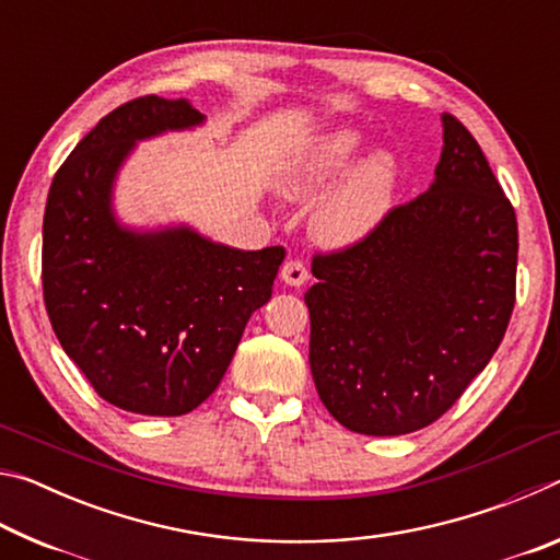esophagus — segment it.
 <instances>
[{
	"label": "esophagus",
	"mask_w": 560,
	"mask_h": 560,
	"mask_svg": "<svg viewBox=\"0 0 560 560\" xmlns=\"http://www.w3.org/2000/svg\"><path fill=\"white\" fill-rule=\"evenodd\" d=\"M279 277H281L283 283H287V287H303V283L308 281V269H306V264H303V261L291 259V261L283 264Z\"/></svg>",
	"instance_id": "1"
}]
</instances>
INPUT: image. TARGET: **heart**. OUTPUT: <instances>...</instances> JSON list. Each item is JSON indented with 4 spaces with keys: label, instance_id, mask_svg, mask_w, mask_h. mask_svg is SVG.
<instances>
[{
    "label": "heart",
    "instance_id": "heart-1",
    "mask_svg": "<svg viewBox=\"0 0 560 560\" xmlns=\"http://www.w3.org/2000/svg\"><path fill=\"white\" fill-rule=\"evenodd\" d=\"M363 143V132L355 126L318 132L289 158L279 173V189L289 200H306L339 175ZM397 177L400 170L395 158L387 150H371L320 197L311 217L314 234L330 246H353L368 240L393 210Z\"/></svg>",
    "mask_w": 560,
    "mask_h": 560
}]
</instances>
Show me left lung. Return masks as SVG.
Here are the masks:
<instances>
[{
  "mask_svg": "<svg viewBox=\"0 0 560 560\" xmlns=\"http://www.w3.org/2000/svg\"><path fill=\"white\" fill-rule=\"evenodd\" d=\"M442 143L417 200L311 267V375L350 432L428 428L485 371L514 311V207L477 140L447 113Z\"/></svg>",
  "mask_w": 560,
  "mask_h": 560,
  "instance_id": "8db88e82",
  "label": "left lung"
}]
</instances>
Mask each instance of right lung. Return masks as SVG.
<instances>
[{"label":"right lung","mask_w":560,"mask_h":560,"mask_svg":"<svg viewBox=\"0 0 560 560\" xmlns=\"http://www.w3.org/2000/svg\"><path fill=\"white\" fill-rule=\"evenodd\" d=\"M205 120L187 98L126 103L73 148L46 200L51 328L93 390L126 412L177 417L202 405L283 261L281 246L244 252L185 222L136 226L118 217V175L138 143Z\"/></svg>","instance_id":"1"}]
</instances>
